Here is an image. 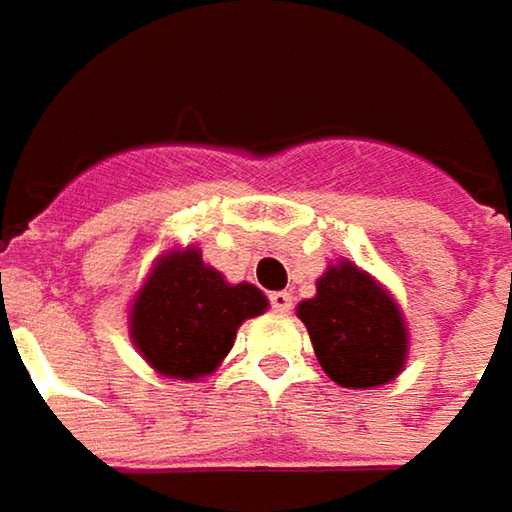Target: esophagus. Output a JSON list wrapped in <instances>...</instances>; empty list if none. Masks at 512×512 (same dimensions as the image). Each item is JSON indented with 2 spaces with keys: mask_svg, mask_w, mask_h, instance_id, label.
Listing matches in <instances>:
<instances>
[{
  "mask_svg": "<svg viewBox=\"0 0 512 512\" xmlns=\"http://www.w3.org/2000/svg\"><path fill=\"white\" fill-rule=\"evenodd\" d=\"M269 301H272V310L281 313V316H286V313L292 310V295H289V292H272Z\"/></svg>",
  "mask_w": 512,
  "mask_h": 512,
  "instance_id": "esophagus-1",
  "label": "esophagus"
}]
</instances>
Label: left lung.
Instances as JSON below:
<instances>
[{
    "mask_svg": "<svg viewBox=\"0 0 512 512\" xmlns=\"http://www.w3.org/2000/svg\"><path fill=\"white\" fill-rule=\"evenodd\" d=\"M318 365L342 388H379L403 374L408 324L397 298L350 260H336L298 304Z\"/></svg>",
    "mask_w": 512,
    "mask_h": 512,
    "instance_id": "left-lung-1",
    "label": "left lung"
}]
</instances>
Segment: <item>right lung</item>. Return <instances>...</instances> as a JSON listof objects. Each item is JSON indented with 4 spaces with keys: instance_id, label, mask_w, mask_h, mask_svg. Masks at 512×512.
I'll list each match as a JSON object with an SVG mask.
<instances>
[{
    "instance_id": "1",
    "label": "right lung",
    "mask_w": 512,
    "mask_h": 512,
    "mask_svg": "<svg viewBox=\"0 0 512 512\" xmlns=\"http://www.w3.org/2000/svg\"><path fill=\"white\" fill-rule=\"evenodd\" d=\"M269 298L255 284H228L196 246L156 257L130 304V342L167 379L214 374L246 318L263 316Z\"/></svg>"
}]
</instances>
